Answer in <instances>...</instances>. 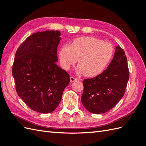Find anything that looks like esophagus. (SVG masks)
<instances>
[{
	"instance_id": "34e87169",
	"label": "esophagus",
	"mask_w": 146,
	"mask_h": 146,
	"mask_svg": "<svg viewBox=\"0 0 146 146\" xmlns=\"http://www.w3.org/2000/svg\"><path fill=\"white\" fill-rule=\"evenodd\" d=\"M77 80H78V79L76 78H74V77H73V76L70 77V82L71 83H73L74 82L77 81Z\"/></svg>"
}]
</instances>
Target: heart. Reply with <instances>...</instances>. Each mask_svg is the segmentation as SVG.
Wrapping results in <instances>:
<instances>
[{
  "label": "heart",
  "mask_w": 146,
  "mask_h": 146,
  "mask_svg": "<svg viewBox=\"0 0 146 146\" xmlns=\"http://www.w3.org/2000/svg\"><path fill=\"white\" fill-rule=\"evenodd\" d=\"M113 48L111 44L94 37H80L70 45L64 44L60 49V59L62 67L70 70L78 61L75 71L89 77L100 75L112 58Z\"/></svg>",
  "instance_id": "heart-1"
}]
</instances>
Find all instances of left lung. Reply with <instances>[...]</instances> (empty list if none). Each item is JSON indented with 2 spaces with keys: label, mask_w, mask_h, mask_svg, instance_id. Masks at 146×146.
<instances>
[{
  "label": "left lung",
  "mask_w": 146,
  "mask_h": 146,
  "mask_svg": "<svg viewBox=\"0 0 146 146\" xmlns=\"http://www.w3.org/2000/svg\"><path fill=\"white\" fill-rule=\"evenodd\" d=\"M129 78L125 52L117 45L107 70L94 78L83 81L84 90L81 100L83 106L91 113L107 112L123 97Z\"/></svg>",
  "instance_id": "1"
}]
</instances>
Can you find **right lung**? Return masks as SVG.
Here are the masks:
<instances>
[{"label": "right lung", "instance_id": "right-lung-1", "mask_svg": "<svg viewBox=\"0 0 146 146\" xmlns=\"http://www.w3.org/2000/svg\"><path fill=\"white\" fill-rule=\"evenodd\" d=\"M61 32L33 34L18 48L12 66L15 89L30 108L39 113L54 111L60 103L70 75L56 64Z\"/></svg>", "mask_w": 146, "mask_h": 146}]
</instances>
